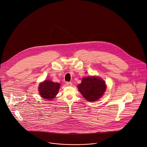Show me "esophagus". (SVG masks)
Returning a JSON list of instances; mask_svg holds the SVG:
<instances>
[{
	"mask_svg": "<svg viewBox=\"0 0 147 147\" xmlns=\"http://www.w3.org/2000/svg\"><path fill=\"white\" fill-rule=\"evenodd\" d=\"M66 85L68 86H71L72 85V83L71 82H66Z\"/></svg>",
	"mask_w": 147,
	"mask_h": 147,
	"instance_id": "obj_1",
	"label": "esophagus"
}]
</instances>
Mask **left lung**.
<instances>
[{
	"label": "left lung",
	"instance_id": "left-lung-1",
	"mask_svg": "<svg viewBox=\"0 0 147 147\" xmlns=\"http://www.w3.org/2000/svg\"><path fill=\"white\" fill-rule=\"evenodd\" d=\"M78 87L82 96L89 102H94L99 99L106 89L103 80L94 76L83 78Z\"/></svg>",
	"mask_w": 147,
	"mask_h": 147
}]
</instances>
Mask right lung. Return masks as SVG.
I'll list each match as a JSON object with an SVG mask.
<instances>
[{
  "label": "right lung",
  "instance_id": "1",
  "mask_svg": "<svg viewBox=\"0 0 147 147\" xmlns=\"http://www.w3.org/2000/svg\"><path fill=\"white\" fill-rule=\"evenodd\" d=\"M59 87L60 84L59 83L47 80L40 84L39 91L42 98L49 100L52 99L57 94Z\"/></svg>",
  "mask_w": 147,
  "mask_h": 147
}]
</instances>
